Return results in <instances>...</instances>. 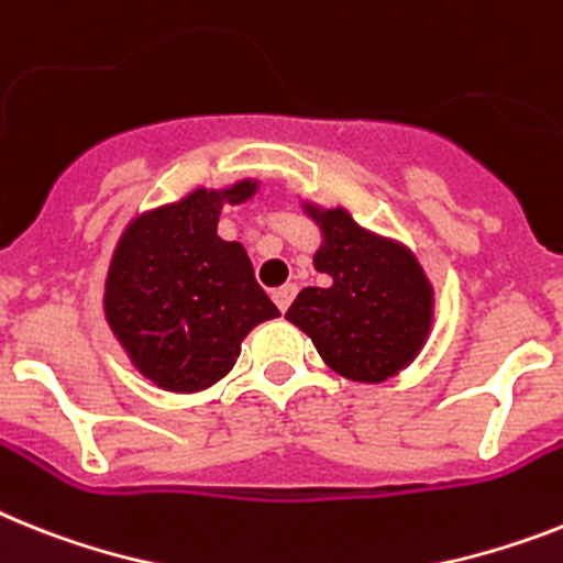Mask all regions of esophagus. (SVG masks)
Masks as SVG:
<instances>
[{"mask_svg": "<svg viewBox=\"0 0 563 563\" xmlns=\"http://www.w3.org/2000/svg\"><path fill=\"white\" fill-rule=\"evenodd\" d=\"M295 291H297V286H291V283H286V286H280V289L274 291V303H277V309L280 311H286L289 309V303H291V297H295Z\"/></svg>", "mask_w": 563, "mask_h": 563, "instance_id": "34e87169", "label": "esophagus"}]
</instances>
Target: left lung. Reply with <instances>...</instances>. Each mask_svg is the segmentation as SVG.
I'll list each match as a JSON object with an SVG mask.
<instances>
[{"label":"left lung","mask_w":563,"mask_h":563,"mask_svg":"<svg viewBox=\"0 0 563 563\" xmlns=\"http://www.w3.org/2000/svg\"><path fill=\"white\" fill-rule=\"evenodd\" d=\"M320 229L314 268L329 286L295 297L286 320L306 332L329 369L354 384H384L427 346L434 286L409 245L363 229L343 206L300 202Z\"/></svg>","instance_id":"8db88e82"}]
</instances>
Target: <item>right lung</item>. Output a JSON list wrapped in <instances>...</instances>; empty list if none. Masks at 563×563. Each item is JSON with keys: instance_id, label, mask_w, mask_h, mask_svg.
Masks as SVG:
<instances>
[{"instance_id": "add662e5", "label": "right lung", "mask_w": 563, "mask_h": 563, "mask_svg": "<svg viewBox=\"0 0 563 563\" xmlns=\"http://www.w3.org/2000/svg\"><path fill=\"white\" fill-rule=\"evenodd\" d=\"M257 191L254 177L197 186L131 217L113 245L106 320L134 369L159 389L206 391L234 369L254 325L280 318L243 245L217 234L225 206Z\"/></svg>"}]
</instances>
